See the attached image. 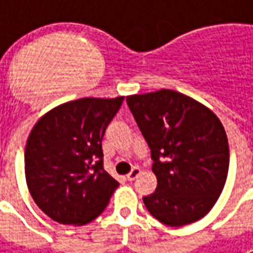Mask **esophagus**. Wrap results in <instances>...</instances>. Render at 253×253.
<instances>
[{"label":"esophagus","mask_w":253,"mask_h":253,"mask_svg":"<svg viewBox=\"0 0 253 253\" xmlns=\"http://www.w3.org/2000/svg\"><path fill=\"white\" fill-rule=\"evenodd\" d=\"M139 174H140V169L136 168V167H135V168L131 169V172L128 173V174H127L126 178H127V180H128V181H134L135 178H136V177L139 176Z\"/></svg>","instance_id":"1"}]
</instances>
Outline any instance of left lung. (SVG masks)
Returning a JSON list of instances; mask_svg holds the SVG:
<instances>
[{"label": "left lung", "mask_w": 253, "mask_h": 253, "mask_svg": "<svg viewBox=\"0 0 253 253\" xmlns=\"http://www.w3.org/2000/svg\"><path fill=\"white\" fill-rule=\"evenodd\" d=\"M151 150L158 188L143 197L162 223L178 227L208 214L223 190L230 164L224 128L202 103L162 89L126 98Z\"/></svg>", "instance_id": "8db88e82"}]
</instances>
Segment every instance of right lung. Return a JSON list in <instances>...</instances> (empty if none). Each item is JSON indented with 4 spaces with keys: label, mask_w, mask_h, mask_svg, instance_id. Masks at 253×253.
I'll return each mask as SVG.
<instances>
[{
    "label": "right lung",
    "mask_w": 253,
    "mask_h": 253,
    "mask_svg": "<svg viewBox=\"0 0 253 253\" xmlns=\"http://www.w3.org/2000/svg\"><path fill=\"white\" fill-rule=\"evenodd\" d=\"M123 102L81 98L63 103L34 126L25 151L35 204L63 224H85L103 211L119 182L103 168L102 138Z\"/></svg>",
    "instance_id": "obj_1"
}]
</instances>
